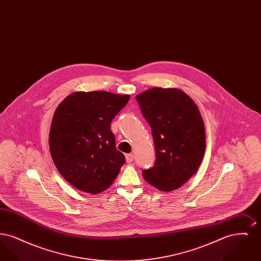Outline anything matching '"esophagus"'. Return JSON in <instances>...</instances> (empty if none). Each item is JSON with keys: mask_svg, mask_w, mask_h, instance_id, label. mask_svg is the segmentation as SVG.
<instances>
[{"mask_svg": "<svg viewBox=\"0 0 261 261\" xmlns=\"http://www.w3.org/2000/svg\"><path fill=\"white\" fill-rule=\"evenodd\" d=\"M133 161H134V154L133 153H127L126 154V162L130 163V162H133Z\"/></svg>", "mask_w": 261, "mask_h": 261, "instance_id": "esophagus-1", "label": "esophagus"}]
</instances>
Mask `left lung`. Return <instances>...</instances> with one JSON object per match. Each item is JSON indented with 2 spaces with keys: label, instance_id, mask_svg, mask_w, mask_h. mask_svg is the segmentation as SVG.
Listing matches in <instances>:
<instances>
[{
  "label": "left lung",
  "instance_id": "left-lung-1",
  "mask_svg": "<svg viewBox=\"0 0 261 261\" xmlns=\"http://www.w3.org/2000/svg\"><path fill=\"white\" fill-rule=\"evenodd\" d=\"M149 122L156 160L144 179L162 192L179 189L196 173L205 150V129L196 102L177 88L154 87L136 96Z\"/></svg>",
  "mask_w": 261,
  "mask_h": 261
}]
</instances>
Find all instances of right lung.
<instances>
[{
    "label": "right lung",
    "mask_w": 261,
    "mask_h": 261,
    "mask_svg": "<svg viewBox=\"0 0 261 261\" xmlns=\"http://www.w3.org/2000/svg\"><path fill=\"white\" fill-rule=\"evenodd\" d=\"M129 95L106 91L74 92L54 113L50 156L62 177L77 190L96 195L112 185L125 163L111 130Z\"/></svg>",
    "instance_id": "add662e5"
}]
</instances>
